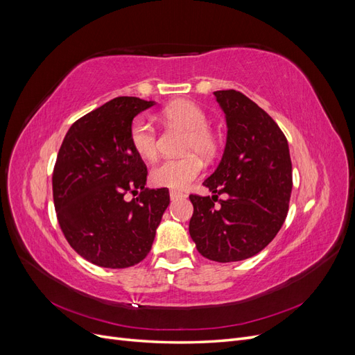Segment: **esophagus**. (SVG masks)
Returning a JSON list of instances; mask_svg holds the SVG:
<instances>
[{
	"label": "esophagus",
	"instance_id": "obj_1",
	"mask_svg": "<svg viewBox=\"0 0 355 355\" xmlns=\"http://www.w3.org/2000/svg\"><path fill=\"white\" fill-rule=\"evenodd\" d=\"M187 196L184 194V192H179V191H170V198L171 200H180V198H185Z\"/></svg>",
	"mask_w": 355,
	"mask_h": 355
}]
</instances>
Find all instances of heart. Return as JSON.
Segmentation results:
<instances>
[{"label": "heart", "instance_id": "heart-1", "mask_svg": "<svg viewBox=\"0 0 355 355\" xmlns=\"http://www.w3.org/2000/svg\"><path fill=\"white\" fill-rule=\"evenodd\" d=\"M161 120L168 125L184 128L187 136L182 145V153L187 155L168 158L158 164L151 173L155 185L170 189H185L202 170L200 156L211 159L219 151V139L207 127V115L200 106L189 101H176L161 111ZM128 141L135 153L148 161L158 154L157 128L142 118H137L128 128Z\"/></svg>", "mask_w": 355, "mask_h": 355}]
</instances>
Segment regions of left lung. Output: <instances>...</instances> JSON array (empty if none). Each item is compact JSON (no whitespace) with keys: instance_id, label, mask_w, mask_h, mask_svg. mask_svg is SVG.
I'll return each mask as SVG.
<instances>
[{"instance_id":"obj_1","label":"left lung","mask_w":355,"mask_h":355,"mask_svg":"<svg viewBox=\"0 0 355 355\" xmlns=\"http://www.w3.org/2000/svg\"><path fill=\"white\" fill-rule=\"evenodd\" d=\"M214 96L227 115V146L218 168L202 182L213 196H189V235L207 259L237 262L263 250L283 227L292 159L282 128L261 106L237 90Z\"/></svg>"}]
</instances>
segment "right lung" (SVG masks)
<instances>
[{
  "label": "right lung",
  "mask_w": 355,
  "mask_h": 355,
  "mask_svg": "<svg viewBox=\"0 0 355 355\" xmlns=\"http://www.w3.org/2000/svg\"><path fill=\"white\" fill-rule=\"evenodd\" d=\"M154 102L115 98L75 121L53 168V201L72 249L103 268L144 261L166 211L167 188H145L148 170L128 141L133 118ZM127 191L139 193L127 202Z\"/></svg>",
  "instance_id": "right-lung-1"
}]
</instances>
